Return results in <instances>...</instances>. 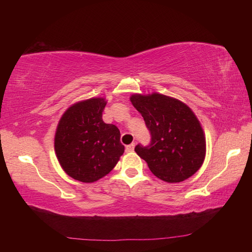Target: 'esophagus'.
Segmentation results:
<instances>
[{
  "instance_id": "esophagus-1",
  "label": "esophagus",
  "mask_w": 252,
  "mask_h": 252,
  "mask_svg": "<svg viewBox=\"0 0 252 252\" xmlns=\"http://www.w3.org/2000/svg\"><path fill=\"white\" fill-rule=\"evenodd\" d=\"M134 146H135V144L134 143H132V144H130V145H127L126 147V151L129 153V152H133V149H134Z\"/></svg>"
}]
</instances>
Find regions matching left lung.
I'll list each match as a JSON object with an SVG mask.
<instances>
[{"mask_svg":"<svg viewBox=\"0 0 252 252\" xmlns=\"http://www.w3.org/2000/svg\"><path fill=\"white\" fill-rule=\"evenodd\" d=\"M130 99L151 134L147 146L137 144L134 148L149 170L168 183H178L196 173L206 156V138L189 107L158 93L134 94Z\"/></svg>","mask_w":252,"mask_h":252,"instance_id":"obj_1","label":"left lung"}]
</instances>
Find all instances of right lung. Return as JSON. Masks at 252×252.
<instances>
[{
  "label": "right lung",
  "mask_w": 252,
  "mask_h": 252,
  "mask_svg": "<svg viewBox=\"0 0 252 252\" xmlns=\"http://www.w3.org/2000/svg\"><path fill=\"white\" fill-rule=\"evenodd\" d=\"M104 98H90L66 110L58 123L55 152L72 179L92 183L108 174L125 152L120 131L103 121Z\"/></svg>",
  "instance_id": "right-lung-1"
}]
</instances>
